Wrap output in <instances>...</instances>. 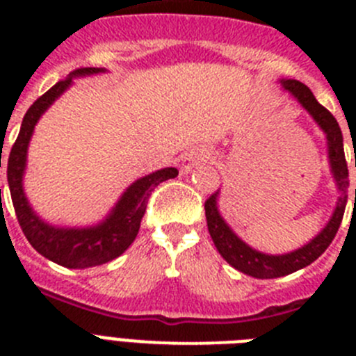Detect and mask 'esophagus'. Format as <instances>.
I'll list each match as a JSON object with an SVG mask.
<instances>
[{
  "label": "esophagus",
  "instance_id": "esophagus-1",
  "mask_svg": "<svg viewBox=\"0 0 356 356\" xmlns=\"http://www.w3.org/2000/svg\"><path fill=\"white\" fill-rule=\"evenodd\" d=\"M209 159L210 153L205 147H194V149H191L188 153H185L184 159H181V172L187 175V172L193 171L194 168H197L201 163H205Z\"/></svg>",
  "mask_w": 356,
  "mask_h": 356
}]
</instances>
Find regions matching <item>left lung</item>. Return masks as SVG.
<instances>
[{
    "instance_id": "1",
    "label": "left lung",
    "mask_w": 356,
    "mask_h": 356,
    "mask_svg": "<svg viewBox=\"0 0 356 356\" xmlns=\"http://www.w3.org/2000/svg\"><path fill=\"white\" fill-rule=\"evenodd\" d=\"M280 83H282V89H284L285 92L291 94L296 102L307 110L308 114H310V118L317 122V127H319L321 130H323V134L326 135L330 171H332L333 180H335V185H337L339 197L335 210H333L332 217H330V221L326 222L325 228L321 229L316 237L310 238L305 246L284 254H267L259 250H254V248H251L250 244H246V242L242 241V238L235 234L234 229L229 228L228 222L222 219L221 212H219V207H217V200H219V193H221V191L213 193L212 196L205 201L207 226H209V234L210 237H212L213 244H216L217 251H219L222 259H225L229 266L235 267L237 271L260 280L280 278V276L300 271V269L310 266L314 260H317L321 254L325 253L326 248L330 246V242L333 241V237L337 234L339 226H341L346 203H348V187H350V180H348V163H346L342 131L341 128H339V122L335 121V118L330 114L325 106L317 102L316 96L312 94V90L308 89L305 83H301V81L298 80H280Z\"/></svg>"
}]
</instances>
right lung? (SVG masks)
Here are the masks:
<instances>
[{
	"instance_id": "add662e5",
	"label": "right lung",
	"mask_w": 356,
	"mask_h": 356,
	"mask_svg": "<svg viewBox=\"0 0 356 356\" xmlns=\"http://www.w3.org/2000/svg\"><path fill=\"white\" fill-rule=\"evenodd\" d=\"M99 72H106V69H76L65 80L58 81L48 92L42 94L28 108L17 139H15L10 155H8V165H6V178H8V188H10L15 216H17V221L23 228V234L26 235L28 242L42 257L58 264V266L69 267V269H87V267L102 266V264L110 262V260L118 259L119 254L124 253L139 234L140 221H143L144 212H146L151 191L162 181L178 176V169L163 168L160 171L151 172V175L135 180L122 193L114 209L110 210V213L102 222L85 226V228L53 226L40 219L35 210L31 209L26 194H24L23 176L26 171L28 146H30L35 124L42 118L44 112L71 87L74 78L92 76V74H99Z\"/></svg>"
}]
</instances>
